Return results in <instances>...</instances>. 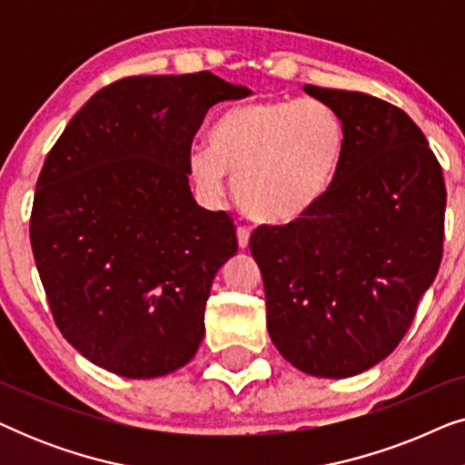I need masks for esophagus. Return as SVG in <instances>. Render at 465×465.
<instances>
[{
  "mask_svg": "<svg viewBox=\"0 0 465 465\" xmlns=\"http://www.w3.org/2000/svg\"><path fill=\"white\" fill-rule=\"evenodd\" d=\"M250 228H245V226H239L237 228V243H239V247L241 250H245L247 245H250Z\"/></svg>",
  "mask_w": 465,
  "mask_h": 465,
  "instance_id": "esophagus-1",
  "label": "esophagus"
}]
</instances>
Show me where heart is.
<instances>
[{
  "label": "heart",
  "mask_w": 465,
  "mask_h": 465,
  "mask_svg": "<svg viewBox=\"0 0 465 465\" xmlns=\"http://www.w3.org/2000/svg\"><path fill=\"white\" fill-rule=\"evenodd\" d=\"M347 131L323 101H260L222 114L212 148H194L190 175L209 199L228 173L241 209L264 224H292L320 205L345 156Z\"/></svg>",
  "instance_id": "obj_1"
}]
</instances>
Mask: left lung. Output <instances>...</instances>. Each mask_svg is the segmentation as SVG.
<instances>
[{
	"label": "left lung",
	"mask_w": 465,
	"mask_h": 465,
	"mask_svg": "<svg viewBox=\"0 0 465 465\" xmlns=\"http://www.w3.org/2000/svg\"><path fill=\"white\" fill-rule=\"evenodd\" d=\"M347 131L320 205L250 239L272 345L298 371L347 379L385 360L434 283L442 258V169L421 129L371 94L307 84Z\"/></svg>",
	"instance_id": "8db88e82"
}]
</instances>
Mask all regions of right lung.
Returning <instances> with one entry per match:
<instances>
[{"mask_svg":"<svg viewBox=\"0 0 465 465\" xmlns=\"http://www.w3.org/2000/svg\"><path fill=\"white\" fill-rule=\"evenodd\" d=\"M250 94L212 72L118 80L82 105L44 161L35 266L61 334L93 364L156 379L194 358L237 237L224 212L194 201L190 143L215 104Z\"/></svg>","mask_w":465,"mask_h":465,"instance_id":"obj_1","label":"right lung"}]
</instances>
